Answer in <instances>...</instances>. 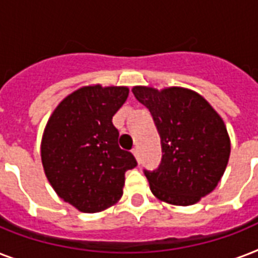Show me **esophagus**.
<instances>
[{
    "label": "esophagus",
    "instance_id": "esophagus-1",
    "mask_svg": "<svg viewBox=\"0 0 258 258\" xmlns=\"http://www.w3.org/2000/svg\"><path fill=\"white\" fill-rule=\"evenodd\" d=\"M133 154H134V157L137 158L138 163H141V155H139V150H138V149H134V150H133Z\"/></svg>",
    "mask_w": 258,
    "mask_h": 258
}]
</instances>
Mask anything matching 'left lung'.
Segmentation results:
<instances>
[{"instance_id": "left-lung-1", "label": "left lung", "mask_w": 258, "mask_h": 258, "mask_svg": "<svg viewBox=\"0 0 258 258\" xmlns=\"http://www.w3.org/2000/svg\"><path fill=\"white\" fill-rule=\"evenodd\" d=\"M133 92L161 135V165L145 170L151 192L170 205L197 204L217 187L228 166L230 138L222 117L191 89L137 86Z\"/></svg>"}]
</instances>
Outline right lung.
I'll list each match as a JSON object with an SVG mask.
<instances>
[{
	"label": "right lung",
	"instance_id": "right-lung-1",
	"mask_svg": "<svg viewBox=\"0 0 258 258\" xmlns=\"http://www.w3.org/2000/svg\"><path fill=\"white\" fill-rule=\"evenodd\" d=\"M127 87L86 86L64 97L41 139L45 175L60 198L82 213H99L123 196L125 171L138 165L117 145L112 116L127 100Z\"/></svg>",
	"mask_w": 258,
	"mask_h": 258
}]
</instances>
